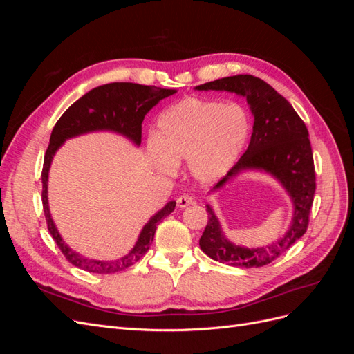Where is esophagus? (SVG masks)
<instances>
[{"label": "esophagus", "mask_w": 354, "mask_h": 354, "mask_svg": "<svg viewBox=\"0 0 354 354\" xmlns=\"http://www.w3.org/2000/svg\"><path fill=\"white\" fill-rule=\"evenodd\" d=\"M192 203H195V199L189 196V195H183V196H178L177 198V208H186Z\"/></svg>", "instance_id": "obj_1"}]
</instances>
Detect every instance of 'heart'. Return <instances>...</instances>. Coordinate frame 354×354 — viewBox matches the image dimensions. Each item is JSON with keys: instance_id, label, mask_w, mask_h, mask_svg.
Here are the masks:
<instances>
[{"instance_id": "obj_1", "label": "heart", "mask_w": 354, "mask_h": 354, "mask_svg": "<svg viewBox=\"0 0 354 354\" xmlns=\"http://www.w3.org/2000/svg\"><path fill=\"white\" fill-rule=\"evenodd\" d=\"M251 136V118L239 103L189 97L159 115L147 153L156 169L176 174L187 159L199 185H214L236 165Z\"/></svg>"}]
</instances>
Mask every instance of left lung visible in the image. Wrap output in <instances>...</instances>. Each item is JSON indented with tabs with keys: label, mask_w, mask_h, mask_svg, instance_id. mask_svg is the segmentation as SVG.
I'll return each mask as SVG.
<instances>
[{
	"label": "left lung",
	"mask_w": 354,
	"mask_h": 354,
	"mask_svg": "<svg viewBox=\"0 0 354 354\" xmlns=\"http://www.w3.org/2000/svg\"><path fill=\"white\" fill-rule=\"evenodd\" d=\"M198 91H227L246 99L254 116L251 142L227 176L214 186L217 192L242 173H264L279 181L292 202V218L274 242L250 248L227 239L212 207L207 205L208 223L199 239L201 250L212 260L233 267H263L286 252L307 230L313 205L316 177L307 127L283 95L252 75H234L195 87Z\"/></svg>",
	"instance_id": "8db88e82"
}]
</instances>
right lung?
<instances>
[{"instance_id":"right-lung-1","label":"right lung","mask_w":354,"mask_h":354,"mask_svg":"<svg viewBox=\"0 0 354 354\" xmlns=\"http://www.w3.org/2000/svg\"><path fill=\"white\" fill-rule=\"evenodd\" d=\"M177 90L159 88L153 85H140L133 82H111L100 85L85 93L81 99L65 111L56 122L50 136V145L44 156V165H42V207L47 220L48 232L57 243L66 260L78 269L90 273L108 274L116 273L137 263L147 252L151 246L156 226L164 217L169 216L176 208V202L169 201L164 208H160L155 216L149 218L145 224L140 234L131 248L118 260H93L88 257L73 251L71 246L63 241L59 233L56 223L51 217L48 207V173L50 167L56 152L65 145L66 140L84 134L109 131L120 134L130 140L134 146L142 143V122L147 112L160 100L173 95Z\"/></svg>"}]
</instances>
